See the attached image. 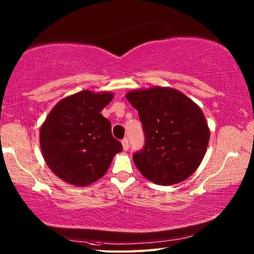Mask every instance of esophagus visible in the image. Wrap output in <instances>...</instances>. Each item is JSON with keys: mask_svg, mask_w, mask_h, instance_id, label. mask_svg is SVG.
<instances>
[{"mask_svg": "<svg viewBox=\"0 0 254 254\" xmlns=\"http://www.w3.org/2000/svg\"><path fill=\"white\" fill-rule=\"evenodd\" d=\"M121 143H122V146H123V150H127L128 149V139L123 138Z\"/></svg>", "mask_w": 254, "mask_h": 254, "instance_id": "obj_1", "label": "esophagus"}]
</instances>
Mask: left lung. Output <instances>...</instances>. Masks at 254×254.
<instances>
[{"mask_svg": "<svg viewBox=\"0 0 254 254\" xmlns=\"http://www.w3.org/2000/svg\"><path fill=\"white\" fill-rule=\"evenodd\" d=\"M126 97L143 124L145 146L133 155L139 172L159 186L188 179L208 146L209 127L201 108L171 87L135 89Z\"/></svg>", "mask_w": 254, "mask_h": 254, "instance_id": "1", "label": "left lung"}]
</instances>
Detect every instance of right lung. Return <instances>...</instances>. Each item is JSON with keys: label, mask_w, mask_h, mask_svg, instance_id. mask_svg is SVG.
<instances>
[{"label": "right lung", "mask_w": 254, "mask_h": 254, "mask_svg": "<svg viewBox=\"0 0 254 254\" xmlns=\"http://www.w3.org/2000/svg\"><path fill=\"white\" fill-rule=\"evenodd\" d=\"M110 91L82 90L61 99L40 127V148L48 167L61 180L86 187L104 177L121 143L101 110L112 100Z\"/></svg>", "instance_id": "add662e5"}]
</instances>
